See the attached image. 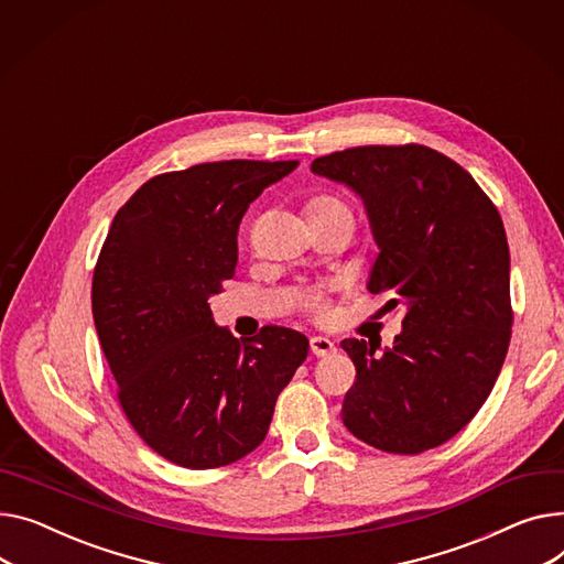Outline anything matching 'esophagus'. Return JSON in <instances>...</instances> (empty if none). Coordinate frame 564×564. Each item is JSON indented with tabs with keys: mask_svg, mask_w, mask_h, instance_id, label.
Returning <instances> with one entry per match:
<instances>
[{
	"mask_svg": "<svg viewBox=\"0 0 564 564\" xmlns=\"http://www.w3.org/2000/svg\"><path fill=\"white\" fill-rule=\"evenodd\" d=\"M311 351L315 354V356H330V354H335V345L328 340V337H322V335H313L311 337Z\"/></svg>",
	"mask_w": 564,
	"mask_h": 564,
	"instance_id": "1",
	"label": "esophagus"
}]
</instances>
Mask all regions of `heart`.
<instances>
[{
	"mask_svg": "<svg viewBox=\"0 0 564 564\" xmlns=\"http://www.w3.org/2000/svg\"><path fill=\"white\" fill-rule=\"evenodd\" d=\"M308 213H349V208L335 197H317L311 206H308ZM351 215V213H349ZM311 308L315 311H322L324 304L319 296H311Z\"/></svg>",
	"mask_w": 564,
	"mask_h": 564,
	"instance_id": "b5f03b06",
	"label": "heart"
}]
</instances>
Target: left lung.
Instances as JSON below:
<instances>
[{"mask_svg":"<svg viewBox=\"0 0 564 564\" xmlns=\"http://www.w3.org/2000/svg\"><path fill=\"white\" fill-rule=\"evenodd\" d=\"M347 185L379 247L367 290L405 308L394 347L347 337L356 365L345 426L388 454H422L463 431L510 345V251L499 210L458 163L424 144L354 147L315 159Z\"/></svg>","mask_w":564,"mask_h":564,"instance_id":"1","label":"left lung"}]
</instances>
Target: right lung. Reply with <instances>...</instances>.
<instances>
[{"label": "right lung", "mask_w": 564, "mask_h": 564, "mask_svg": "<svg viewBox=\"0 0 564 564\" xmlns=\"http://www.w3.org/2000/svg\"><path fill=\"white\" fill-rule=\"evenodd\" d=\"M296 161H219L149 178L118 210L93 276V317L124 415L187 469L231 465L265 440L308 337L236 340L208 299L234 279L249 204Z\"/></svg>", "instance_id": "add662e5"}]
</instances>
